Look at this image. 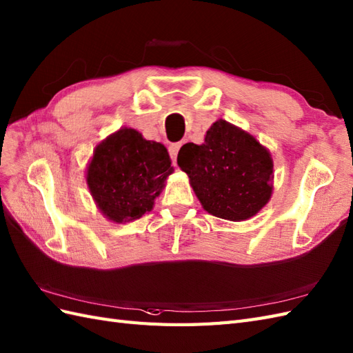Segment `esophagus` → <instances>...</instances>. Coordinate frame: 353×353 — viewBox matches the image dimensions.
Here are the masks:
<instances>
[{
	"label": "esophagus",
	"mask_w": 353,
	"mask_h": 353,
	"mask_svg": "<svg viewBox=\"0 0 353 353\" xmlns=\"http://www.w3.org/2000/svg\"><path fill=\"white\" fill-rule=\"evenodd\" d=\"M183 147V143L181 142H176V143H172L170 147H169V154H170V157H172V160H174V163L176 161V156H178V151H179V148ZM175 166H176V163H175Z\"/></svg>",
	"instance_id": "esophagus-1"
}]
</instances>
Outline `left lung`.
<instances>
[{"label":"left lung","mask_w":353,"mask_h":353,"mask_svg":"<svg viewBox=\"0 0 353 353\" xmlns=\"http://www.w3.org/2000/svg\"><path fill=\"white\" fill-rule=\"evenodd\" d=\"M178 166L190 179L203 210L230 221L254 217L274 190L270 150L253 134L217 119L203 143L188 142L178 152Z\"/></svg>","instance_id":"obj_1"}]
</instances>
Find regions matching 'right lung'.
I'll use <instances>...</instances> for the list:
<instances>
[{
	"mask_svg": "<svg viewBox=\"0 0 353 353\" xmlns=\"http://www.w3.org/2000/svg\"><path fill=\"white\" fill-rule=\"evenodd\" d=\"M166 147L130 127L103 139L87 166V185L108 220L128 223L152 210L174 166Z\"/></svg>",
	"mask_w": 353,
	"mask_h": 353,
	"instance_id": "add662e5",
	"label": "right lung"
}]
</instances>
